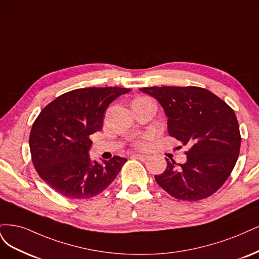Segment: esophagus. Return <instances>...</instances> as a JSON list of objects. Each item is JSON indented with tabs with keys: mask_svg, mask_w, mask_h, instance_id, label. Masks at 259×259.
<instances>
[{
	"mask_svg": "<svg viewBox=\"0 0 259 259\" xmlns=\"http://www.w3.org/2000/svg\"><path fill=\"white\" fill-rule=\"evenodd\" d=\"M132 157L133 158H137V159H139L141 161H145V160H147L148 158H149L148 155H142V154H135V155H132Z\"/></svg>",
	"mask_w": 259,
	"mask_h": 259,
	"instance_id": "34e87169",
	"label": "esophagus"
}]
</instances>
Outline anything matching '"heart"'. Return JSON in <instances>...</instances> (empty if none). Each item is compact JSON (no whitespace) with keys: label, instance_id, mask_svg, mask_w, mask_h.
Listing matches in <instances>:
<instances>
[{"label":"heart","instance_id":"heart-1","mask_svg":"<svg viewBox=\"0 0 259 259\" xmlns=\"http://www.w3.org/2000/svg\"><path fill=\"white\" fill-rule=\"evenodd\" d=\"M136 145H137L138 147L142 148V147H144V146H145V142H144V141H142V140H140V141H138V142H137Z\"/></svg>","mask_w":259,"mask_h":259}]
</instances>
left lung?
I'll return each mask as SVG.
<instances>
[{
    "mask_svg": "<svg viewBox=\"0 0 259 259\" xmlns=\"http://www.w3.org/2000/svg\"><path fill=\"white\" fill-rule=\"evenodd\" d=\"M168 116L169 135L189 145L187 161L166 159L155 180L172 197L197 201L218 191L235 168L240 153L239 123L232 108L204 88L145 87Z\"/></svg>",
    "mask_w": 259,
    "mask_h": 259,
    "instance_id": "obj_1",
    "label": "left lung"
}]
</instances>
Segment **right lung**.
<instances>
[{"mask_svg":"<svg viewBox=\"0 0 259 259\" xmlns=\"http://www.w3.org/2000/svg\"><path fill=\"white\" fill-rule=\"evenodd\" d=\"M129 88H80L65 93L39 113L30 132L32 162L39 178L70 199L99 195L117 177L126 158L91 161L90 136L102 130L104 113Z\"/></svg>","mask_w":259,"mask_h":259,"instance_id":"right-lung-1","label":"right lung"}]
</instances>
